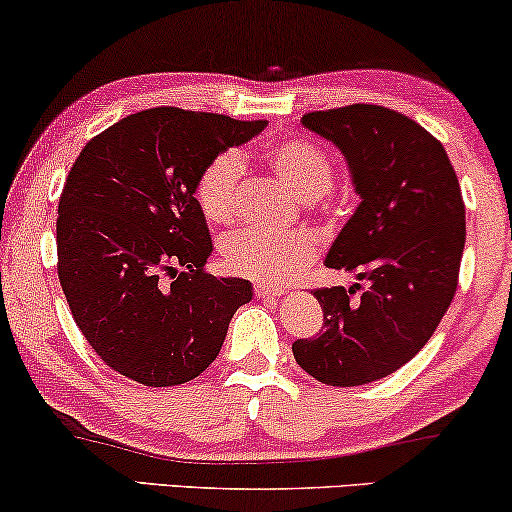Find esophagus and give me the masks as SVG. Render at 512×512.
I'll use <instances>...</instances> for the list:
<instances>
[{
	"instance_id": "1",
	"label": "esophagus",
	"mask_w": 512,
	"mask_h": 512,
	"mask_svg": "<svg viewBox=\"0 0 512 512\" xmlns=\"http://www.w3.org/2000/svg\"><path fill=\"white\" fill-rule=\"evenodd\" d=\"M254 294H256V298H261V301H270V298H280V296L287 294V289H284V287H268V284H256Z\"/></svg>"
}]
</instances>
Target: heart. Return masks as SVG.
<instances>
[{
    "mask_svg": "<svg viewBox=\"0 0 512 512\" xmlns=\"http://www.w3.org/2000/svg\"><path fill=\"white\" fill-rule=\"evenodd\" d=\"M263 157L275 176L303 202L324 197L334 183V164L327 152L303 138H284L272 143ZM242 167V157L237 152H223L211 159L199 176L195 195L199 209L211 223H230L235 218ZM315 251L313 235L305 230H237L230 232L221 244L225 268L232 275L261 284L291 280L313 261Z\"/></svg>",
    "mask_w": 512,
    "mask_h": 512,
    "instance_id": "b5f03b06",
    "label": "heart"
}]
</instances>
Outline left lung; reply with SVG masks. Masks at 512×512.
<instances>
[{"instance_id": "obj_1", "label": "left lung", "mask_w": 512, "mask_h": 512, "mask_svg": "<svg viewBox=\"0 0 512 512\" xmlns=\"http://www.w3.org/2000/svg\"><path fill=\"white\" fill-rule=\"evenodd\" d=\"M348 164L353 216L324 265L369 282L313 291L324 331L291 345L298 367L350 388L404 367L430 341L459 284L466 207L447 152L400 112L355 103L303 115Z\"/></svg>"}]
</instances>
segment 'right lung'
Here are the masks:
<instances>
[{"label":"right lung","instance_id":"1","mask_svg":"<svg viewBox=\"0 0 512 512\" xmlns=\"http://www.w3.org/2000/svg\"><path fill=\"white\" fill-rule=\"evenodd\" d=\"M265 119L152 108L91 138L58 204V280L86 341L152 388L202 374L254 287L204 272L211 237L197 181L211 159L261 134Z\"/></svg>","mask_w":512,"mask_h":512}]
</instances>
